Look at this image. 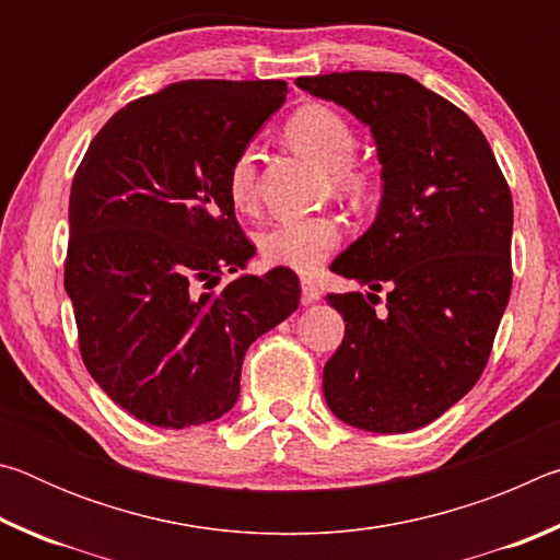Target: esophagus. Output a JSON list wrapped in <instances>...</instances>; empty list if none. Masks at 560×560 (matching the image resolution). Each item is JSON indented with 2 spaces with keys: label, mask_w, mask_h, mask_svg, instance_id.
<instances>
[{
  "label": "esophagus",
  "mask_w": 560,
  "mask_h": 560,
  "mask_svg": "<svg viewBox=\"0 0 560 560\" xmlns=\"http://www.w3.org/2000/svg\"><path fill=\"white\" fill-rule=\"evenodd\" d=\"M301 299H303V303H316L320 299L318 283L311 279H301Z\"/></svg>",
  "instance_id": "obj_1"
}]
</instances>
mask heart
<instances>
[{
  "label": "heart",
  "instance_id": "heart-1",
  "mask_svg": "<svg viewBox=\"0 0 560 560\" xmlns=\"http://www.w3.org/2000/svg\"><path fill=\"white\" fill-rule=\"evenodd\" d=\"M287 140L291 148L308 158L311 163L326 170L334 177L340 192L358 195L365 187V175L350 167L355 155L358 138L343 116L326 106H306L293 113L287 122ZM226 189L236 207L246 210L254 202L257 189V160L254 150L244 148L230 165ZM343 226L334 214L299 217L281 220L259 234L261 259L271 267L293 271H314L330 252L340 244Z\"/></svg>",
  "mask_w": 560,
  "mask_h": 560
}]
</instances>
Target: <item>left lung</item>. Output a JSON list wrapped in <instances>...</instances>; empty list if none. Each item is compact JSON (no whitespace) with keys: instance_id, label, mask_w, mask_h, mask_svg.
<instances>
[{"instance_id":"1","label":"left lung","mask_w":560,"mask_h":560,"mask_svg":"<svg viewBox=\"0 0 560 560\" xmlns=\"http://www.w3.org/2000/svg\"><path fill=\"white\" fill-rule=\"evenodd\" d=\"M296 86L371 128L383 179L373 224L330 264L368 291L326 296L346 320L326 402L358 430L412 432L459 402L489 360L511 293L509 185L467 113L410 75H301Z\"/></svg>"}]
</instances>
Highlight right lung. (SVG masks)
<instances>
[{
  "instance_id": "obj_1",
  "label": "right lung",
  "mask_w": 560,
  "mask_h": 560,
  "mask_svg": "<svg viewBox=\"0 0 560 560\" xmlns=\"http://www.w3.org/2000/svg\"><path fill=\"white\" fill-rule=\"evenodd\" d=\"M283 81H179L120 108L75 170L66 293L98 387L153 428L230 412L259 336L299 308L296 273H240L257 249L230 165L287 101Z\"/></svg>"
}]
</instances>
